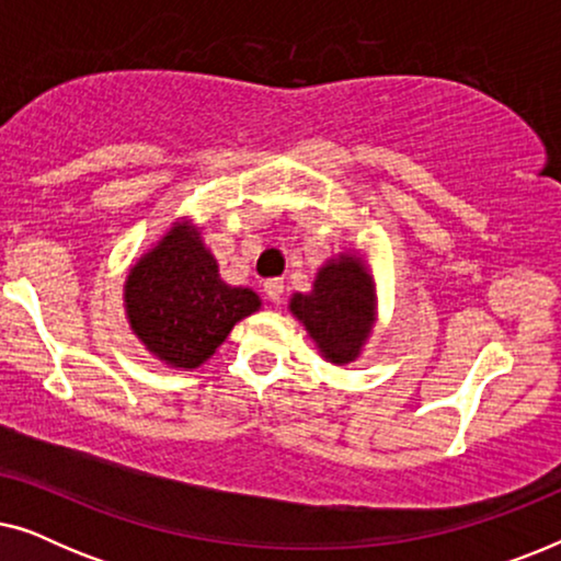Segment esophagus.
<instances>
[{"label": "esophagus", "instance_id": "34e87169", "mask_svg": "<svg viewBox=\"0 0 561 561\" xmlns=\"http://www.w3.org/2000/svg\"><path fill=\"white\" fill-rule=\"evenodd\" d=\"M263 290H265V296L271 298V301H280V296H283V280H280V278L265 280Z\"/></svg>", "mask_w": 561, "mask_h": 561}]
</instances>
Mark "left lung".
<instances>
[{"label":"left lung","mask_w":561,"mask_h":561,"mask_svg":"<svg viewBox=\"0 0 561 561\" xmlns=\"http://www.w3.org/2000/svg\"><path fill=\"white\" fill-rule=\"evenodd\" d=\"M290 311L334 365L355 363L375 324V286L357 255H340L317 273L311 294H294Z\"/></svg>","instance_id":"8db88e82"}]
</instances>
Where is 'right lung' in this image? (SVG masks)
<instances>
[{
	"instance_id": "add662e5",
	"label": "right lung",
	"mask_w": 561,
	"mask_h": 561,
	"mask_svg": "<svg viewBox=\"0 0 561 561\" xmlns=\"http://www.w3.org/2000/svg\"><path fill=\"white\" fill-rule=\"evenodd\" d=\"M125 309L145 350L171 367L194 370L237 321L260 309L255 290L227 286L198 229L181 219L129 267Z\"/></svg>"
}]
</instances>
